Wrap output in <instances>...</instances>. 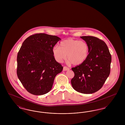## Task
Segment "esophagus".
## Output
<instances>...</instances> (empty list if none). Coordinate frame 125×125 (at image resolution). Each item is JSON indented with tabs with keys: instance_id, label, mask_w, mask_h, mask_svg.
Returning a JSON list of instances; mask_svg holds the SVG:
<instances>
[{
	"instance_id": "obj_1",
	"label": "esophagus",
	"mask_w": 125,
	"mask_h": 125,
	"mask_svg": "<svg viewBox=\"0 0 125 125\" xmlns=\"http://www.w3.org/2000/svg\"><path fill=\"white\" fill-rule=\"evenodd\" d=\"M69 70V68L67 67L66 66H64V67H63V70L64 71H67V70Z\"/></svg>"
}]
</instances>
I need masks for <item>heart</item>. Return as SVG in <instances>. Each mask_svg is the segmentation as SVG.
<instances>
[{"label": "heart", "instance_id": "b5f03b06", "mask_svg": "<svg viewBox=\"0 0 125 125\" xmlns=\"http://www.w3.org/2000/svg\"><path fill=\"white\" fill-rule=\"evenodd\" d=\"M52 53L57 61L62 62L67 58L74 65H79L87 59L89 46L83 41L69 39L60 43V47L55 46Z\"/></svg>", "mask_w": 125, "mask_h": 125}]
</instances>
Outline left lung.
I'll return each mask as SVG.
<instances>
[{
	"mask_svg": "<svg viewBox=\"0 0 125 125\" xmlns=\"http://www.w3.org/2000/svg\"><path fill=\"white\" fill-rule=\"evenodd\" d=\"M81 38L87 43L89 53L83 63L72 68V86L80 93L92 94L101 89L109 76L112 57L104 41L92 36Z\"/></svg>",
	"mask_w": 125,
	"mask_h": 125,
	"instance_id": "obj_1",
	"label": "left lung"
}]
</instances>
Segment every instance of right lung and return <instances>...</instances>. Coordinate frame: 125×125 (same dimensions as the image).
<instances>
[{"instance_id":"1","label":"right lung","mask_w":125,"mask_h":125,"mask_svg":"<svg viewBox=\"0 0 125 125\" xmlns=\"http://www.w3.org/2000/svg\"><path fill=\"white\" fill-rule=\"evenodd\" d=\"M61 39L45 33L26 38L17 57V74L25 89L34 95L46 94L52 89L56 75L63 67L57 62L52 49Z\"/></svg>"}]
</instances>
